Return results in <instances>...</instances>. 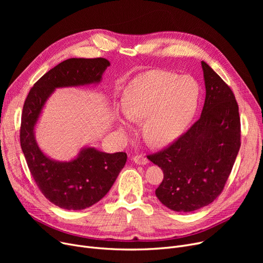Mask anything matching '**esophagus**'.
<instances>
[{"mask_svg":"<svg viewBox=\"0 0 263 263\" xmlns=\"http://www.w3.org/2000/svg\"><path fill=\"white\" fill-rule=\"evenodd\" d=\"M133 161L136 163V164H140V165H145L148 163V159L145 157V156H142V155H136L134 158H133Z\"/></svg>","mask_w":263,"mask_h":263,"instance_id":"1","label":"esophagus"}]
</instances>
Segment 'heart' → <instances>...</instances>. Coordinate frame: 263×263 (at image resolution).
<instances>
[{
  "label": "heart",
  "mask_w": 263,
  "mask_h": 263,
  "mask_svg": "<svg viewBox=\"0 0 263 263\" xmlns=\"http://www.w3.org/2000/svg\"><path fill=\"white\" fill-rule=\"evenodd\" d=\"M200 88L191 77L156 70L135 79L123 93L121 107L130 120L143 123L147 143L163 146L189 126L198 105ZM122 128L128 123L120 120Z\"/></svg>",
  "instance_id": "obj_1"
}]
</instances>
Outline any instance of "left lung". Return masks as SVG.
Wrapping results in <instances>:
<instances>
[{"label":"left lung","instance_id":"1","mask_svg":"<svg viewBox=\"0 0 263 263\" xmlns=\"http://www.w3.org/2000/svg\"><path fill=\"white\" fill-rule=\"evenodd\" d=\"M205 100L200 118L147 158L163 171L159 200L177 212L208 205L223 192L241 146L239 106L231 88L201 62Z\"/></svg>","mask_w":263,"mask_h":263}]
</instances>
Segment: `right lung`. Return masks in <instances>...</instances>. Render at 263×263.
<instances>
[{
    "instance_id": "add662e5",
    "label": "right lung",
    "mask_w": 263,
    "mask_h": 263,
    "mask_svg": "<svg viewBox=\"0 0 263 263\" xmlns=\"http://www.w3.org/2000/svg\"><path fill=\"white\" fill-rule=\"evenodd\" d=\"M108 66L109 62L102 58L66 60L35 83L23 104L20 144L27 166L44 196L65 210L86 209L103 198L126 164L127 154L86 148L71 162L53 161L37 146L34 127L55 88L100 82Z\"/></svg>"
}]
</instances>
